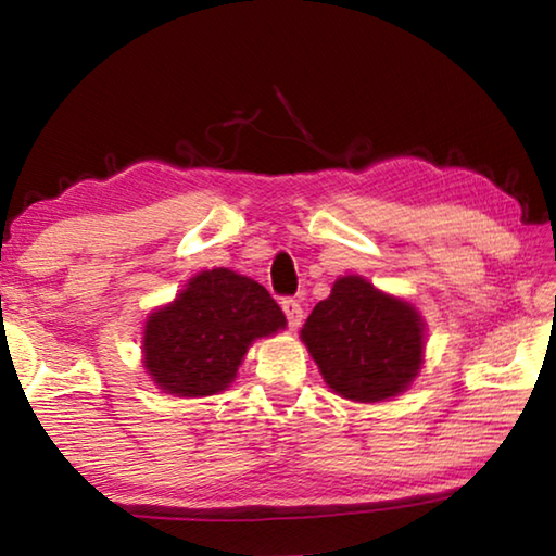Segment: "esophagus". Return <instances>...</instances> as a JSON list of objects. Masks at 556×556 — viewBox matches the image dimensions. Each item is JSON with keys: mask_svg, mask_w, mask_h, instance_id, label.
Masks as SVG:
<instances>
[{"mask_svg": "<svg viewBox=\"0 0 556 556\" xmlns=\"http://www.w3.org/2000/svg\"><path fill=\"white\" fill-rule=\"evenodd\" d=\"M281 312H285L291 331H296V328L301 326V321H304V308H301V304H299L296 299H285V301H281Z\"/></svg>", "mask_w": 556, "mask_h": 556, "instance_id": "1", "label": "esophagus"}]
</instances>
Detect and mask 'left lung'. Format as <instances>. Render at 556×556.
Segmentation results:
<instances>
[{"label":"left lung","instance_id":"8db88e82","mask_svg":"<svg viewBox=\"0 0 556 556\" xmlns=\"http://www.w3.org/2000/svg\"><path fill=\"white\" fill-rule=\"evenodd\" d=\"M301 341L336 394L384 402L409 390L425 365L427 324L414 304L361 275L333 281L301 328Z\"/></svg>","mask_w":556,"mask_h":556}]
</instances>
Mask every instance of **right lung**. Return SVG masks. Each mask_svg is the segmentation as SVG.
<instances>
[{"label": "right lung", "instance_id": "right-lung-1", "mask_svg": "<svg viewBox=\"0 0 556 556\" xmlns=\"http://www.w3.org/2000/svg\"><path fill=\"white\" fill-rule=\"evenodd\" d=\"M285 328L287 316L255 279L205 269L147 316L142 365L166 394L208 397L230 388L257 338Z\"/></svg>", "mask_w": 556, "mask_h": 556}]
</instances>
